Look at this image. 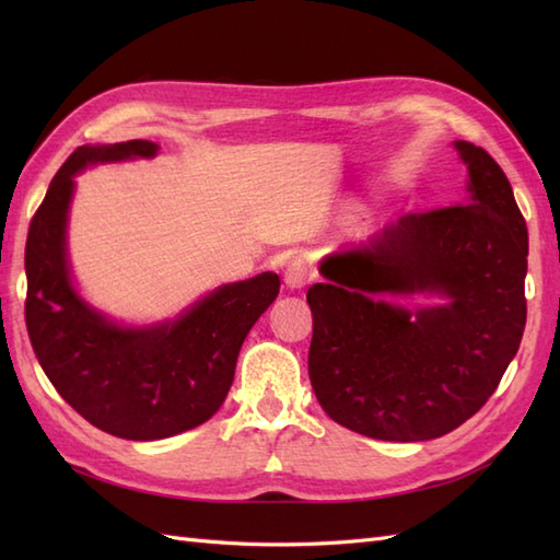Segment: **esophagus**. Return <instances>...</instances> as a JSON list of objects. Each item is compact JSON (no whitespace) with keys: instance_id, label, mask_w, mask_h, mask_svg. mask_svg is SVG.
Returning <instances> with one entry per match:
<instances>
[{"instance_id":"1","label":"esophagus","mask_w":560,"mask_h":560,"mask_svg":"<svg viewBox=\"0 0 560 560\" xmlns=\"http://www.w3.org/2000/svg\"><path fill=\"white\" fill-rule=\"evenodd\" d=\"M311 277H313V269H311V265H307V261L301 259V257L289 261L287 271H283V281H287V287L293 289V291L303 289L305 283H307V279H311Z\"/></svg>"}]
</instances>
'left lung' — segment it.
<instances>
[{"mask_svg": "<svg viewBox=\"0 0 560 560\" xmlns=\"http://www.w3.org/2000/svg\"><path fill=\"white\" fill-rule=\"evenodd\" d=\"M469 168L462 205L407 213L329 255L307 291V373L331 421L375 440L440 438L501 383L527 323V223L489 151L455 141ZM443 292L407 312L397 294Z\"/></svg>", "mask_w": 560, "mask_h": 560, "instance_id": "1", "label": "left lung"}]
</instances>
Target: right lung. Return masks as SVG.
I'll return each instance as SVG.
<instances>
[{
  "mask_svg": "<svg viewBox=\"0 0 560 560\" xmlns=\"http://www.w3.org/2000/svg\"><path fill=\"white\" fill-rule=\"evenodd\" d=\"M144 139L79 147L52 177L26 241V327L47 380L71 409L125 440H161L219 411L247 331L279 293L271 271L229 283L175 323L125 329L71 287L65 225L74 175L89 163L153 156Z\"/></svg>",
  "mask_w": 560,
  "mask_h": 560,
  "instance_id": "add662e5",
  "label": "right lung"
}]
</instances>
